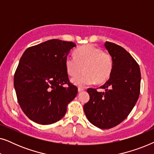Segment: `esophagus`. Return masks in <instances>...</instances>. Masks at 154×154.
Returning <instances> with one entry per match:
<instances>
[{"label":"esophagus","mask_w":154,"mask_h":154,"mask_svg":"<svg viewBox=\"0 0 154 154\" xmlns=\"http://www.w3.org/2000/svg\"><path fill=\"white\" fill-rule=\"evenodd\" d=\"M84 90H85V89H84V88H79V89H78V91H79V92H81L82 91H83Z\"/></svg>","instance_id":"1"}]
</instances>
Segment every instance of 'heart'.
I'll return each instance as SVG.
<instances>
[{"mask_svg":"<svg viewBox=\"0 0 154 154\" xmlns=\"http://www.w3.org/2000/svg\"><path fill=\"white\" fill-rule=\"evenodd\" d=\"M64 65L70 76H75L83 69L84 73L71 79V83L84 87L95 83L106 82L112 73L113 62L111 56L100 48L87 45L75 50L74 57L67 56Z\"/></svg>","mask_w":154,"mask_h":154,"instance_id":"obj_1","label":"heart"}]
</instances>
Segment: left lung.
Returning <instances> with one entry per match:
<instances>
[{"mask_svg":"<svg viewBox=\"0 0 154 154\" xmlns=\"http://www.w3.org/2000/svg\"><path fill=\"white\" fill-rule=\"evenodd\" d=\"M104 46L113 62L109 79L97 92L88 88L90 100L83 106L88 121L101 129H109L123 122L137 103L140 91L141 72L134 58L123 48L110 42Z\"/></svg>","mask_w":154,"mask_h":154,"instance_id":"obj_1","label":"left lung"}]
</instances>
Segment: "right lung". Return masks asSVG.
Wrapping results in <instances>:
<instances>
[{"mask_svg": "<svg viewBox=\"0 0 154 154\" xmlns=\"http://www.w3.org/2000/svg\"><path fill=\"white\" fill-rule=\"evenodd\" d=\"M75 46L73 42L52 39L23 53L14 86L21 109L35 123L49 125L60 121L76 96L78 88L69 83L64 65L65 58Z\"/></svg>", "mask_w": 154, "mask_h": 154, "instance_id": "add662e5", "label": "right lung"}]
</instances>
